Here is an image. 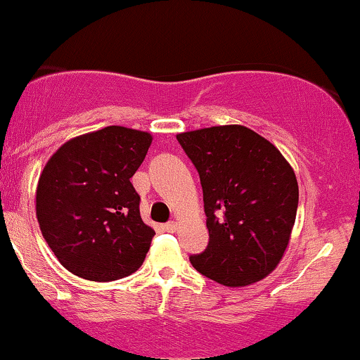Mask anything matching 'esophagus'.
Returning a JSON list of instances; mask_svg holds the SVG:
<instances>
[{
	"label": "esophagus",
	"mask_w": 360,
	"mask_h": 360,
	"mask_svg": "<svg viewBox=\"0 0 360 360\" xmlns=\"http://www.w3.org/2000/svg\"><path fill=\"white\" fill-rule=\"evenodd\" d=\"M163 231H167V232H175L176 231V222H167L163 226Z\"/></svg>",
	"instance_id": "esophagus-1"
}]
</instances>
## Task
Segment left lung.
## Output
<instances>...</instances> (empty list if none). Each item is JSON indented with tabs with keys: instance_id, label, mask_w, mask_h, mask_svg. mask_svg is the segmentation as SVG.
Listing matches in <instances>:
<instances>
[{
	"instance_id": "obj_1",
	"label": "left lung",
	"mask_w": 360,
	"mask_h": 360,
	"mask_svg": "<svg viewBox=\"0 0 360 360\" xmlns=\"http://www.w3.org/2000/svg\"><path fill=\"white\" fill-rule=\"evenodd\" d=\"M176 139L200 176L209 229L207 249L190 263L231 288L261 281L280 264L297 219L293 168L273 143L240 124Z\"/></svg>"
}]
</instances>
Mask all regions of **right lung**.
I'll use <instances>...</instances> for the list:
<instances>
[{
  "instance_id": "add662e5",
  "label": "right lung",
  "mask_w": 360,
  "mask_h": 360,
  "mask_svg": "<svg viewBox=\"0 0 360 360\" xmlns=\"http://www.w3.org/2000/svg\"><path fill=\"white\" fill-rule=\"evenodd\" d=\"M146 131L108 126L80 134L46 162L37 187V219L65 269L91 281L138 271L155 231L139 215L129 179L151 145Z\"/></svg>"
}]
</instances>
